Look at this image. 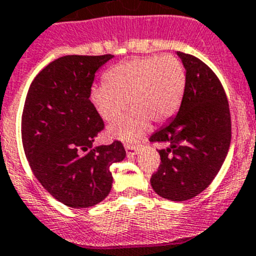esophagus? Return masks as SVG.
Returning a JSON list of instances; mask_svg holds the SVG:
<instances>
[{
    "instance_id": "1",
    "label": "esophagus",
    "mask_w": 256,
    "mask_h": 256,
    "mask_svg": "<svg viewBox=\"0 0 256 256\" xmlns=\"http://www.w3.org/2000/svg\"><path fill=\"white\" fill-rule=\"evenodd\" d=\"M126 152H128V156H134V155L138 154V148L132 146V145H125Z\"/></svg>"
}]
</instances>
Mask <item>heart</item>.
Segmentation results:
<instances>
[{
	"label": "heart",
	"mask_w": 256,
	"mask_h": 256,
	"mask_svg": "<svg viewBox=\"0 0 256 256\" xmlns=\"http://www.w3.org/2000/svg\"><path fill=\"white\" fill-rule=\"evenodd\" d=\"M186 70L173 56L134 58L111 66L106 84L90 90V102L106 122H114L130 107L131 112L108 128L114 139L135 142L150 128L174 116L186 90Z\"/></svg>",
	"instance_id": "heart-1"
}]
</instances>
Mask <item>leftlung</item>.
<instances>
[{"label": "left lung", "mask_w": 256, "mask_h": 256, "mask_svg": "<svg viewBox=\"0 0 256 256\" xmlns=\"http://www.w3.org/2000/svg\"><path fill=\"white\" fill-rule=\"evenodd\" d=\"M186 69L182 104L166 126L150 136L166 142L162 163L150 183L156 194L183 202L204 192L217 176L231 142L226 93L216 74L202 60L176 52Z\"/></svg>", "instance_id": "1"}]
</instances>
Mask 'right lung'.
<instances>
[{"instance_id":"right-lung-1","label":"right lung","mask_w":256,"mask_h":256,"mask_svg":"<svg viewBox=\"0 0 256 256\" xmlns=\"http://www.w3.org/2000/svg\"><path fill=\"white\" fill-rule=\"evenodd\" d=\"M114 56H66L28 88L21 117L26 159L42 187L66 206L88 208L112 188L110 166L125 159L120 142L93 146L104 121L90 101L96 72Z\"/></svg>"}]
</instances>
